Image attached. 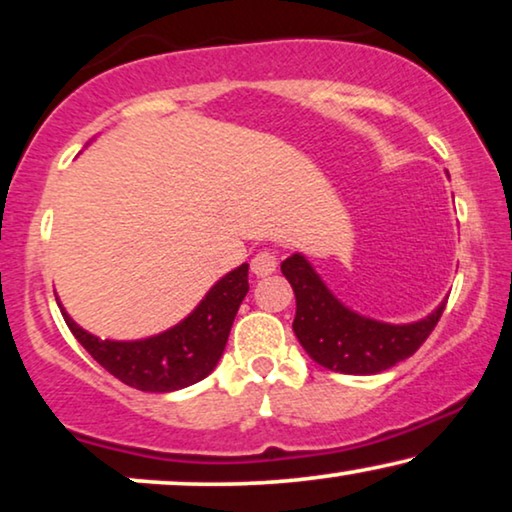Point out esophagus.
Returning a JSON list of instances; mask_svg holds the SVG:
<instances>
[{
    "instance_id": "esophagus-1",
    "label": "esophagus",
    "mask_w": 512,
    "mask_h": 512,
    "mask_svg": "<svg viewBox=\"0 0 512 512\" xmlns=\"http://www.w3.org/2000/svg\"><path fill=\"white\" fill-rule=\"evenodd\" d=\"M277 265V254L272 249H261L254 258H251V272H254L256 277L272 275V272L277 270Z\"/></svg>"
}]
</instances>
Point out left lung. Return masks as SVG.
Returning <instances> with one entry per match:
<instances>
[{
  "label": "left lung",
  "mask_w": 512,
  "mask_h": 512,
  "mask_svg": "<svg viewBox=\"0 0 512 512\" xmlns=\"http://www.w3.org/2000/svg\"><path fill=\"white\" fill-rule=\"evenodd\" d=\"M296 293V331L300 345L319 366L347 375H375L408 359L424 345L440 321L445 303L422 321L405 326L361 317L340 303L300 254L282 263Z\"/></svg>",
  "instance_id": "left-lung-1"
}]
</instances>
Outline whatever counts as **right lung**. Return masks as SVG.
Wrapping results in <instances>:
<instances>
[{"instance_id": "right-lung-1", "label": "right lung", "mask_w": 512, "mask_h": 512, "mask_svg": "<svg viewBox=\"0 0 512 512\" xmlns=\"http://www.w3.org/2000/svg\"><path fill=\"white\" fill-rule=\"evenodd\" d=\"M247 275V263L228 272L212 286L193 314L156 338L137 342L100 340L76 326L65 310L62 317L74 338L107 373L139 391L165 394L200 382L216 368L235 314L249 291Z\"/></svg>"}]
</instances>
